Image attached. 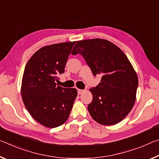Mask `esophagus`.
Listing matches in <instances>:
<instances>
[{
  "label": "esophagus",
  "instance_id": "esophagus-1",
  "mask_svg": "<svg viewBox=\"0 0 159 159\" xmlns=\"http://www.w3.org/2000/svg\"><path fill=\"white\" fill-rule=\"evenodd\" d=\"M84 92V90H80V89H78V93L79 94H81V93H83Z\"/></svg>",
  "mask_w": 159,
  "mask_h": 159
}]
</instances>
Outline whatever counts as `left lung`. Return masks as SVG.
<instances>
[{
    "instance_id": "obj_1",
    "label": "left lung",
    "mask_w": 159,
    "mask_h": 159,
    "mask_svg": "<svg viewBox=\"0 0 159 159\" xmlns=\"http://www.w3.org/2000/svg\"><path fill=\"white\" fill-rule=\"evenodd\" d=\"M80 54L100 83L90 89L93 100L88 110L95 122L113 125L121 122L134 106L138 86L137 73L125 53L106 39L77 42L71 52Z\"/></svg>"
}]
</instances>
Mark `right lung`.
<instances>
[{
  "mask_svg": "<svg viewBox=\"0 0 159 159\" xmlns=\"http://www.w3.org/2000/svg\"><path fill=\"white\" fill-rule=\"evenodd\" d=\"M75 42L40 48L27 61L22 79L21 95L27 111L39 124L55 128L66 122L77 96L75 89L57 85Z\"/></svg>",
  "mask_w": 159,
  "mask_h": 159,
  "instance_id": "right-lung-1",
  "label": "right lung"
}]
</instances>
